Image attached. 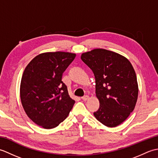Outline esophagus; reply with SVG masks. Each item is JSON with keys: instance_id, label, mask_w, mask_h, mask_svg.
I'll use <instances>...</instances> for the list:
<instances>
[{"instance_id": "obj_1", "label": "esophagus", "mask_w": 158, "mask_h": 158, "mask_svg": "<svg viewBox=\"0 0 158 158\" xmlns=\"http://www.w3.org/2000/svg\"><path fill=\"white\" fill-rule=\"evenodd\" d=\"M88 98H89V96H88V95H85V96H84L81 97V99H82L83 100H84V101H86V100H88Z\"/></svg>"}]
</instances>
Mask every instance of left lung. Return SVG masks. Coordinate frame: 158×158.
Instances as JSON below:
<instances>
[{
	"label": "left lung",
	"instance_id": "8db88e82",
	"mask_svg": "<svg viewBox=\"0 0 158 158\" xmlns=\"http://www.w3.org/2000/svg\"><path fill=\"white\" fill-rule=\"evenodd\" d=\"M82 61L92 70L99 109L94 115L108 127H116L135 109L139 88L132 65L123 56L104 49L82 53Z\"/></svg>",
	"mask_w": 158,
	"mask_h": 158
}]
</instances>
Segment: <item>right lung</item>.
I'll return each instance as SVG.
<instances>
[{
  "mask_svg": "<svg viewBox=\"0 0 158 158\" xmlns=\"http://www.w3.org/2000/svg\"><path fill=\"white\" fill-rule=\"evenodd\" d=\"M76 54L56 52L43 53L33 58L23 71L20 98L26 115L45 129L64 120L75 101L62 81V73Z\"/></svg>",
  "mask_w": 158,
  "mask_h": 158,
  "instance_id": "1",
  "label": "right lung"
}]
</instances>
